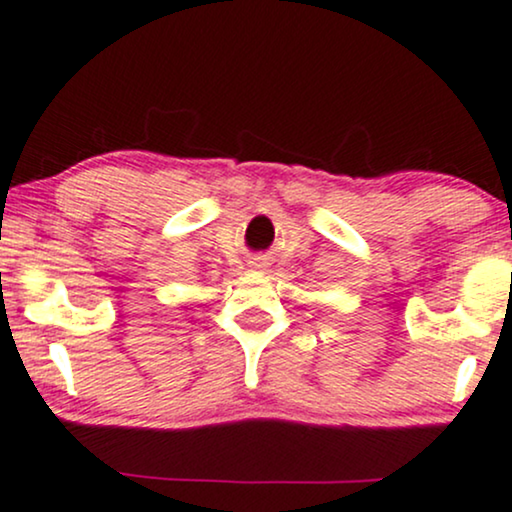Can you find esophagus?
Here are the masks:
<instances>
[{
  "label": "esophagus",
  "mask_w": 512,
  "mask_h": 512,
  "mask_svg": "<svg viewBox=\"0 0 512 512\" xmlns=\"http://www.w3.org/2000/svg\"><path fill=\"white\" fill-rule=\"evenodd\" d=\"M251 266H254V268H263V261H251Z\"/></svg>",
  "instance_id": "34e87169"
}]
</instances>
